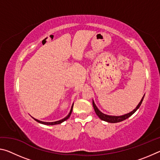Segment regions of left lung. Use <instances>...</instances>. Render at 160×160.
<instances>
[{"label": "left lung", "mask_w": 160, "mask_h": 160, "mask_svg": "<svg viewBox=\"0 0 160 160\" xmlns=\"http://www.w3.org/2000/svg\"><path fill=\"white\" fill-rule=\"evenodd\" d=\"M144 96H143V97L141 99V101L140 102V103L138 104V106L136 107V108H135L134 110H132L131 112H130L128 113H126V114H124L123 116H109V115L104 114V113H103L102 112H100V111L98 109V108L97 107V106L95 105V104H94L93 100H92V105H93L94 109V111H95L96 114L99 116V118L101 119V120L107 121V122H109V123H118V122H121V121L126 120V118H128V117H130V116H132L135 112H136L138 109V108L140 107V106L142 104L143 98H144Z\"/></svg>", "instance_id": "obj_1"}]
</instances>
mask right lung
<instances>
[{"label": "right lung", "mask_w": 160, "mask_h": 160, "mask_svg": "<svg viewBox=\"0 0 160 160\" xmlns=\"http://www.w3.org/2000/svg\"><path fill=\"white\" fill-rule=\"evenodd\" d=\"M72 107H73V104L72 105V107H71V109H70V113H68V115L66 117H65L64 118L61 119V120H59V121H54V122H44V121H41L37 120V119L34 118H33L34 119L35 121H37V122H39L40 123H42V124H44V125H56V124H60L62 122H63V121H66L67 119L70 117V114H71L72 111Z\"/></svg>", "instance_id": "add662e5"}]
</instances>
